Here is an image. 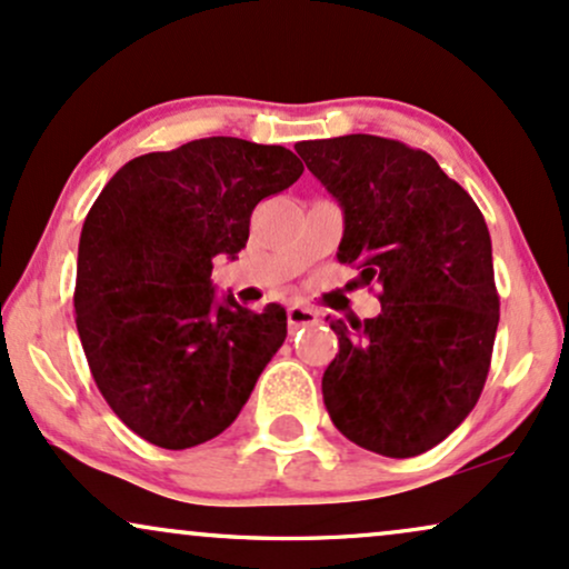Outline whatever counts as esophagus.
<instances>
[{"mask_svg": "<svg viewBox=\"0 0 569 569\" xmlns=\"http://www.w3.org/2000/svg\"><path fill=\"white\" fill-rule=\"evenodd\" d=\"M317 322H319V311H313L311 306L292 303L290 309H287V325H290V330H298V327L317 325Z\"/></svg>", "mask_w": 569, "mask_h": 569, "instance_id": "34e87169", "label": "esophagus"}]
</instances>
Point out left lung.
I'll return each instance as SVG.
<instances>
[{
  "mask_svg": "<svg viewBox=\"0 0 569 569\" xmlns=\"http://www.w3.org/2000/svg\"><path fill=\"white\" fill-rule=\"evenodd\" d=\"M343 210L340 263L380 287L372 319H330L322 378L336 429L365 450L412 458L463 423L490 372L500 300L490 231L431 153L378 136L296 143Z\"/></svg>",
  "mask_w": 569,
  "mask_h": 569,
  "instance_id": "1",
  "label": "left lung"
}]
</instances>
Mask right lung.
I'll return each mask as SVG.
<instances>
[{
    "instance_id": "obj_1",
    "label": "right lung",
    "mask_w": 569,
    "mask_h": 569,
    "mask_svg": "<svg viewBox=\"0 0 569 569\" xmlns=\"http://www.w3.org/2000/svg\"><path fill=\"white\" fill-rule=\"evenodd\" d=\"M303 172L284 146L202 138L136 157L87 212L77 330L96 386L127 429L164 450L237 420L287 338V313L216 296L212 258L247 244L260 199Z\"/></svg>"
}]
</instances>
